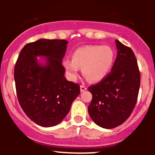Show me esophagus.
<instances>
[{
    "instance_id": "1",
    "label": "esophagus",
    "mask_w": 155,
    "mask_h": 155,
    "mask_svg": "<svg viewBox=\"0 0 155 155\" xmlns=\"http://www.w3.org/2000/svg\"><path fill=\"white\" fill-rule=\"evenodd\" d=\"M86 90H87V87L86 86H84V85H83V84L80 86V90H81V92L85 91Z\"/></svg>"
}]
</instances>
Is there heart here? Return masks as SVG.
<instances>
[{
    "instance_id": "obj_1",
    "label": "heart",
    "mask_w": 155,
    "mask_h": 155,
    "mask_svg": "<svg viewBox=\"0 0 155 155\" xmlns=\"http://www.w3.org/2000/svg\"><path fill=\"white\" fill-rule=\"evenodd\" d=\"M115 53L108 46L88 45L76 49L71 60H65L63 65L73 79L77 77L79 68L91 82H99L106 78L114 62Z\"/></svg>"
}]
</instances>
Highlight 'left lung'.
<instances>
[{"label": "left lung", "mask_w": 155, "mask_h": 155, "mask_svg": "<svg viewBox=\"0 0 155 155\" xmlns=\"http://www.w3.org/2000/svg\"><path fill=\"white\" fill-rule=\"evenodd\" d=\"M117 56L106 78L89 87L92 99L88 106L90 117L96 124L114 128L125 122L136 106L140 74L134 52L116 40Z\"/></svg>", "instance_id": "left-lung-1"}]
</instances>
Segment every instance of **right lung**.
<instances>
[{"mask_svg":"<svg viewBox=\"0 0 155 155\" xmlns=\"http://www.w3.org/2000/svg\"><path fill=\"white\" fill-rule=\"evenodd\" d=\"M67 44L64 39H40L26 44L16 62L14 74L19 105L42 127L59 124L80 94L79 84L64 76L62 62ZM38 56L47 58L46 65L38 63Z\"/></svg>","mask_w":155,"mask_h":155,"instance_id":"obj_1","label":"right lung"}]
</instances>
